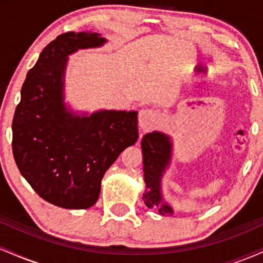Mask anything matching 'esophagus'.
<instances>
[{"label":"esophagus","mask_w":263,"mask_h":263,"mask_svg":"<svg viewBox=\"0 0 263 263\" xmlns=\"http://www.w3.org/2000/svg\"><path fill=\"white\" fill-rule=\"evenodd\" d=\"M159 121H161V114H159V111L153 110V108L141 110L140 114H138V122H140L142 131H151L158 125Z\"/></svg>","instance_id":"esophagus-1"}]
</instances>
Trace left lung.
Masks as SVG:
<instances>
[{"instance_id":"1","label":"left lung","mask_w":263,"mask_h":263,"mask_svg":"<svg viewBox=\"0 0 263 263\" xmlns=\"http://www.w3.org/2000/svg\"><path fill=\"white\" fill-rule=\"evenodd\" d=\"M143 155V172L146 190L143 200L147 208H158L161 215L172 214L170 205L161 204V178L163 172L170 164L172 155V143L170 137L161 132L147 134L141 142Z\"/></svg>"}]
</instances>
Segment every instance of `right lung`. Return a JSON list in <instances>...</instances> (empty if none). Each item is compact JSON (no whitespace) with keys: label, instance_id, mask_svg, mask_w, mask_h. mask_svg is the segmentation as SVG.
<instances>
[{"label":"right lung","instance_id":"add662e5","mask_svg":"<svg viewBox=\"0 0 263 263\" xmlns=\"http://www.w3.org/2000/svg\"><path fill=\"white\" fill-rule=\"evenodd\" d=\"M105 42L99 33L58 35L27 74L14 111L12 151L18 170L39 197L65 209L92 206L105 172L138 138L136 111L80 117L63 102L66 57Z\"/></svg>","mask_w":263,"mask_h":263}]
</instances>
